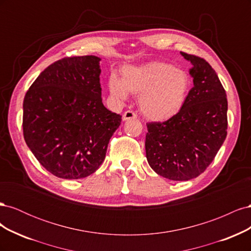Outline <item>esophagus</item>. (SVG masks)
Listing matches in <instances>:
<instances>
[{"label":"esophagus","instance_id":"1","mask_svg":"<svg viewBox=\"0 0 251 251\" xmlns=\"http://www.w3.org/2000/svg\"><path fill=\"white\" fill-rule=\"evenodd\" d=\"M133 118H137V115H136V113H134L133 111H126L123 115V120L126 121V120H130Z\"/></svg>","mask_w":251,"mask_h":251}]
</instances>
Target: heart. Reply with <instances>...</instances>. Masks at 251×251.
Masks as SVG:
<instances>
[{
  "instance_id": "1",
  "label": "heart",
  "mask_w": 251,
  "mask_h": 251,
  "mask_svg": "<svg viewBox=\"0 0 251 251\" xmlns=\"http://www.w3.org/2000/svg\"><path fill=\"white\" fill-rule=\"evenodd\" d=\"M192 79L183 69L165 62H151L141 66H126L121 79L112 75L109 90L120 101L128 98V92L139 96L142 114L154 121H165L181 111L186 101Z\"/></svg>"
}]
</instances>
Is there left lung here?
<instances>
[{
    "mask_svg": "<svg viewBox=\"0 0 251 251\" xmlns=\"http://www.w3.org/2000/svg\"><path fill=\"white\" fill-rule=\"evenodd\" d=\"M193 67L194 87L181 111L164 123L147 124L150 166L174 181L198 177L212 162L227 135L226 92L206 60L180 52Z\"/></svg>",
    "mask_w": 251,
    "mask_h": 251,
    "instance_id": "1",
    "label": "left lung"
}]
</instances>
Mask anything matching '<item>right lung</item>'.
<instances>
[{
	"instance_id": "obj_1",
	"label": "right lung",
	"mask_w": 251,
	"mask_h": 251,
	"mask_svg": "<svg viewBox=\"0 0 251 251\" xmlns=\"http://www.w3.org/2000/svg\"><path fill=\"white\" fill-rule=\"evenodd\" d=\"M100 58L59 59L47 67L23 102V133L39 162L62 179H80L103 162L108 144L121 123L104 107Z\"/></svg>"
}]
</instances>
